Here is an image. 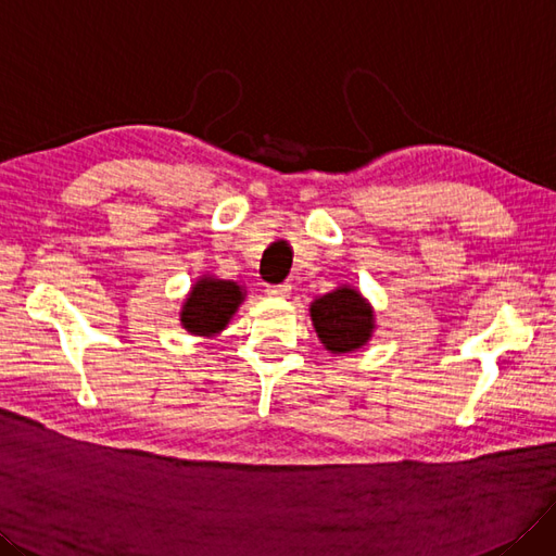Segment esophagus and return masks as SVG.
<instances>
[{
  "label": "esophagus",
  "mask_w": 556,
  "mask_h": 556,
  "mask_svg": "<svg viewBox=\"0 0 556 556\" xmlns=\"http://www.w3.org/2000/svg\"><path fill=\"white\" fill-rule=\"evenodd\" d=\"M265 291L270 293V295H275V298H289L291 286L289 283H267Z\"/></svg>",
  "instance_id": "obj_1"
}]
</instances>
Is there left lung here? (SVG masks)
Returning <instances> with one entry per match:
<instances>
[{
  "label": "left lung",
  "instance_id": "1",
  "mask_svg": "<svg viewBox=\"0 0 556 556\" xmlns=\"http://www.w3.org/2000/svg\"><path fill=\"white\" fill-rule=\"evenodd\" d=\"M316 334L330 353H351L363 349L374 332V309L351 286H339L320 295L309 307Z\"/></svg>",
  "mask_w": 556,
  "mask_h": 556
}]
</instances>
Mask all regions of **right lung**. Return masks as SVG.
Here are the masks:
<instances>
[{"instance_id":"right-lung-1","label":"right lung","mask_w":556,"mask_h":556,"mask_svg":"<svg viewBox=\"0 0 556 556\" xmlns=\"http://www.w3.org/2000/svg\"><path fill=\"white\" fill-rule=\"evenodd\" d=\"M242 300L244 289L238 281L203 275L191 286V293L182 304V328L199 337L219 334L232 314L238 312Z\"/></svg>"}]
</instances>
